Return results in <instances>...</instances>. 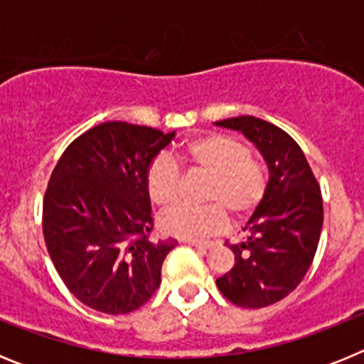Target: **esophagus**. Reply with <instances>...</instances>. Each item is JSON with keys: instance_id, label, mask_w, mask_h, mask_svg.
Listing matches in <instances>:
<instances>
[{"instance_id": "obj_1", "label": "esophagus", "mask_w": 364, "mask_h": 364, "mask_svg": "<svg viewBox=\"0 0 364 364\" xmlns=\"http://www.w3.org/2000/svg\"><path fill=\"white\" fill-rule=\"evenodd\" d=\"M189 244L198 247V250H210V247L213 246V242H197V240H189Z\"/></svg>"}]
</instances>
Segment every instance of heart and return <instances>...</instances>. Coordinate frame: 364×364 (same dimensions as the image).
Returning <instances> with one entry per match:
<instances>
[{
    "instance_id": "b5f03b06",
    "label": "heart",
    "mask_w": 364,
    "mask_h": 364,
    "mask_svg": "<svg viewBox=\"0 0 364 364\" xmlns=\"http://www.w3.org/2000/svg\"><path fill=\"white\" fill-rule=\"evenodd\" d=\"M182 159L202 175L210 176L204 200L208 205H176L160 217L164 233L186 240H200L226 228L228 213L246 218L264 200L268 171L252 149L239 138L224 133H208L188 142ZM151 202L169 208L182 193V171L169 154H159L146 173Z\"/></svg>"
}]
</instances>
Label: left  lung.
<instances>
[{"label":"left lung","instance_id":"8db88e82","mask_svg":"<svg viewBox=\"0 0 364 364\" xmlns=\"http://www.w3.org/2000/svg\"><path fill=\"white\" fill-rule=\"evenodd\" d=\"M242 131L262 153L269 180L264 200L230 244L233 268L217 279L220 294L242 308H264L301 284L314 262L323 230V197L306 156L290 134L255 117L217 122Z\"/></svg>","mask_w":364,"mask_h":364}]
</instances>
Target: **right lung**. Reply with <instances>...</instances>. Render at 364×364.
<instances>
[{
  "instance_id": "add662e5",
  "label": "right lung",
  "mask_w": 364,
  "mask_h": 364,
  "mask_svg": "<svg viewBox=\"0 0 364 364\" xmlns=\"http://www.w3.org/2000/svg\"><path fill=\"white\" fill-rule=\"evenodd\" d=\"M175 133L104 122L69 144L43 197V237L62 281L85 306L120 315L160 286L175 239L153 240L146 173Z\"/></svg>"
}]
</instances>
